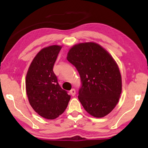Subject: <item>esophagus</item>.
<instances>
[{
    "instance_id": "obj_1",
    "label": "esophagus",
    "mask_w": 148,
    "mask_h": 148,
    "mask_svg": "<svg viewBox=\"0 0 148 148\" xmlns=\"http://www.w3.org/2000/svg\"><path fill=\"white\" fill-rule=\"evenodd\" d=\"M70 92H71V94L72 95V96H74V95H76V90L74 89H72L71 91H70Z\"/></svg>"
}]
</instances>
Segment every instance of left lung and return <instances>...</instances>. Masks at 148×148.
Wrapping results in <instances>:
<instances>
[{"mask_svg": "<svg viewBox=\"0 0 148 148\" xmlns=\"http://www.w3.org/2000/svg\"><path fill=\"white\" fill-rule=\"evenodd\" d=\"M66 58L79 72L78 99L84 109L95 117L110 113L122 89L121 74L112 57L100 45L86 42L72 47Z\"/></svg>", "mask_w": 148, "mask_h": 148, "instance_id": "left-lung-1", "label": "left lung"}]
</instances>
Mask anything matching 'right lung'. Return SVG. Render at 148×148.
Wrapping results in <instances>:
<instances>
[{
    "instance_id": "1",
    "label": "right lung",
    "mask_w": 148,
    "mask_h": 148,
    "mask_svg": "<svg viewBox=\"0 0 148 148\" xmlns=\"http://www.w3.org/2000/svg\"><path fill=\"white\" fill-rule=\"evenodd\" d=\"M61 46L53 45L40 51L30 65L26 76L29 103L40 116L54 119L64 112L71 96L60 87L53 66Z\"/></svg>"
}]
</instances>
